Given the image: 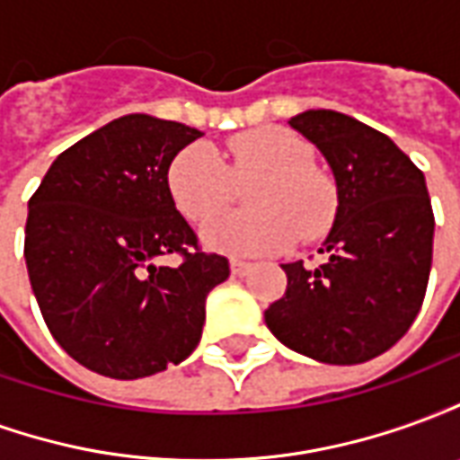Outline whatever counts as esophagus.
<instances>
[{"mask_svg":"<svg viewBox=\"0 0 460 460\" xmlns=\"http://www.w3.org/2000/svg\"><path fill=\"white\" fill-rule=\"evenodd\" d=\"M229 269H231V276H236V279H243V276H246V273L251 270V263H249V261L234 259L229 263Z\"/></svg>","mask_w":460,"mask_h":460,"instance_id":"34e87169","label":"esophagus"}]
</instances>
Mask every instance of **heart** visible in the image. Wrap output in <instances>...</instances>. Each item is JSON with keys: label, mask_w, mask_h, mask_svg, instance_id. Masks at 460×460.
<instances>
[{"label": "heart", "mask_w": 460, "mask_h": 460, "mask_svg": "<svg viewBox=\"0 0 460 460\" xmlns=\"http://www.w3.org/2000/svg\"><path fill=\"white\" fill-rule=\"evenodd\" d=\"M229 164L209 145H190L172 160L167 190L184 219L204 221L234 197L236 180L263 177L251 194L253 214H219L204 224V246L234 259L279 253L303 239H320L335 219V190L318 172L308 142L280 128L231 137Z\"/></svg>", "instance_id": "obj_1"}]
</instances>
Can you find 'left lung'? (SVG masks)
<instances>
[{"label":"left lung","instance_id":"1","mask_svg":"<svg viewBox=\"0 0 460 460\" xmlns=\"http://www.w3.org/2000/svg\"><path fill=\"white\" fill-rule=\"evenodd\" d=\"M318 147L338 184V214L318 269L283 263L288 286L266 325L290 349L359 365L404 338L424 303L434 211L424 172L385 132L335 111L288 120Z\"/></svg>","mask_w":460,"mask_h":460}]
</instances>
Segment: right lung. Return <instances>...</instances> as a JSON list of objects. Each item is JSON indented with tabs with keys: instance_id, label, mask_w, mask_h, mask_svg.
I'll list each match as a JSON object with an SVG mask.
<instances>
[{
	"instance_id": "obj_1",
	"label": "right lung",
	"mask_w": 460,
	"mask_h": 460,
	"mask_svg": "<svg viewBox=\"0 0 460 460\" xmlns=\"http://www.w3.org/2000/svg\"><path fill=\"white\" fill-rule=\"evenodd\" d=\"M204 132L132 113L61 152L29 199L24 259L46 328L78 365L140 379L199 345L204 303L229 261L204 253L167 190ZM177 252L180 267H160Z\"/></svg>"
}]
</instances>
